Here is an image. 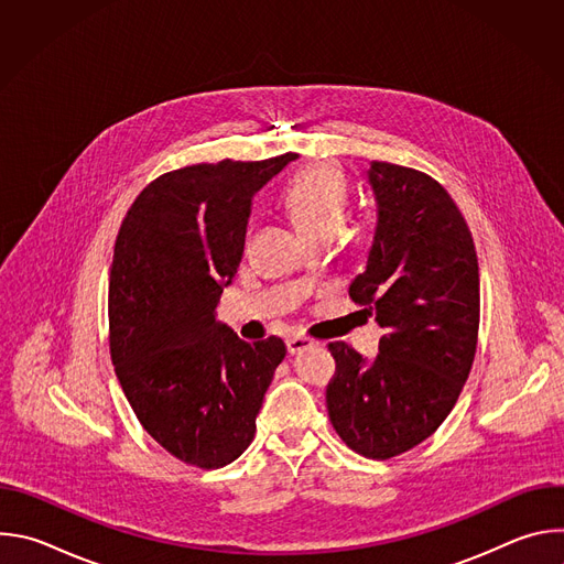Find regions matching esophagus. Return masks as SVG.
Masks as SVG:
<instances>
[{
    "label": "esophagus",
    "mask_w": 564,
    "mask_h": 564,
    "mask_svg": "<svg viewBox=\"0 0 564 564\" xmlns=\"http://www.w3.org/2000/svg\"><path fill=\"white\" fill-rule=\"evenodd\" d=\"M314 344L310 341V339H305V337H290L288 339V352L290 355H296V352H301V350H307V348H312Z\"/></svg>",
    "instance_id": "esophagus-1"
}]
</instances>
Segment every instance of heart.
<instances>
[{
    "mask_svg": "<svg viewBox=\"0 0 564 564\" xmlns=\"http://www.w3.org/2000/svg\"><path fill=\"white\" fill-rule=\"evenodd\" d=\"M281 203L307 240L333 238L348 212L346 181L330 165H310L290 178Z\"/></svg>",
    "mask_w": 564,
    "mask_h": 564,
    "instance_id": "heart-1",
    "label": "heart"
}]
</instances>
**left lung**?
<instances>
[{"label":"left lung","mask_w":564,"mask_h":564,"mask_svg":"<svg viewBox=\"0 0 564 564\" xmlns=\"http://www.w3.org/2000/svg\"><path fill=\"white\" fill-rule=\"evenodd\" d=\"M377 229L350 299L383 328L379 355L328 346L337 372L326 404L355 453L390 459L431 437L468 379L479 328V268L470 229L429 174L370 163Z\"/></svg>","instance_id":"obj_1"}]
</instances>
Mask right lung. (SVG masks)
Instances as JSON below:
<instances>
[{
  "label": "right lung",
  "mask_w": 564,
  "mask_h": 564,
  "mask_svg": "<svg viewBox=\"0 0 564 564\" xmlns=\"http://www.w3.org/2000/svg\"><path fill=\"white\" fill-rule=\"evenodd\" d=\"M294 158H227L158 176L116 238L109 346L118 381L142 429L198 468H220L252 444L285 357L279 337L238 339L216 321V305L243 259L252 196Z\"/></svg>",
  "instance_id": "right-lung-1"
}]
</instances>
